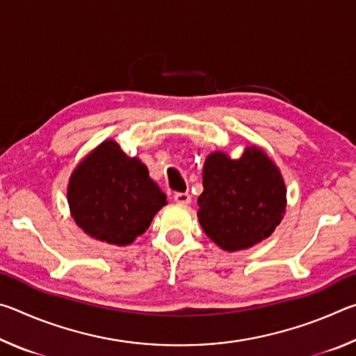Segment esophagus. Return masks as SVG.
I'll list each match as a JSON object with an SVG mask.
<instances>
[{"label":"esophagus","instance_id":"esophagus-1","mask_svg":"<svg viewBox=\"0 0 356 356\" xmlns=\"http://www.w3.org/2000/svg\"><path fill=\"white\" fill-rule=\"evenodd\" d=\"M174 201L177 204H185V206H188L191 202V196L190 193H176V195H174Z\"/></svg>","mask_w":356,"mask_h":356}]
</instances>
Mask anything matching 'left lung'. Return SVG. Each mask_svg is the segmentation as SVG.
<instances>
[{
    "label": "left lung",
    "mask_w": 356,
    "mask_h": 356,
    "mask_svg": "<svg viewBox=\"0 0 356 356\" xmlns=\"http://www.w3.org/2000/svg\"><path fill=\"white\" fill-rule=\"evenodd\" d=\"M197 220L221 250H248L272 236L286 212L287 190L280 168L261 147L240 159L215 150L202 168Z\"/></svg>",
    "instance_id": "obj_1"
}]
</instances>
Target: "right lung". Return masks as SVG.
<instances>
[{"instance_id": "obj_1", "label": "right lung", "mask_w": 356, "mask_h": 356, "mask_svg": "<svg viewBox=\"0 0 356 356\" xmlns=\"http://www.w3.org/2000/svg\"><path fill=\"white\" fill-rule=\"evenodd\" d=\"M72 218L100 242L125 246L146 232L166 195L138 156L105 140L76 165L67 185Z\"/></svg>"}]
</instances>
